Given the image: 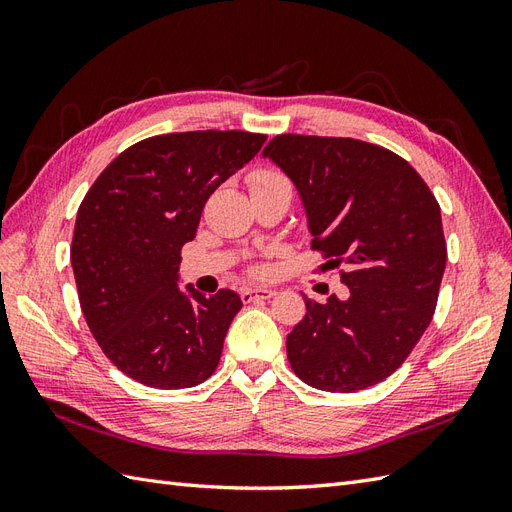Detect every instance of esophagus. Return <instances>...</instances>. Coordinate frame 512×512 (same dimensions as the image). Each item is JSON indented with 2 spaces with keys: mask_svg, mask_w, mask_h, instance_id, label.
<instances>
[{
  "mask_svg": "<svg viewBox=\"0 0 512 512\" xmlns=\"http://www.w3.org/2000/svg\"><path fill=\"white\" fill-rule=\"evenodd\" d=\"M275 297V290L273 288H250V290H243L241 292V299L243 303H254V301H267Z\"/></svg>",
  "mask_w": 512,
  "mask_h": 512,
  "instance_id": "1",
  "label": "esophagus"
}]
</instances>
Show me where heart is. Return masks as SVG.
I'll return each instance as SVG.
<instances>
[{"instance_id": "obj_1", "label": "heart", "mask_w": 512, "mask_h": 512, "mask_svg": "<svg viewBox=\"0 0 512 512\" xmlns=\"http://www.w3.org/2000/svg\"><path fill=\"white\" fill-rule=\"evenodd\" d=\"M277 181H286V177L282 173H277V170H271V168H258L250 175V188L254 192L258 188H265V185H271V183H277ZM254 273L262 275V273H265V269L256 267Z\"/></svg>"}]
</instances>
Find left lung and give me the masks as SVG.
<instances>
[{"instance_id":"left-lung-1","label":"left lung","mask_w":512,"mask_h":512,"mask_svg":"<svg viewBox=\"0 0 512 512\" xmlns=\"http://www.w3.org/2000/svg\"><path fill=\"white\" fill-rule=\"evenodd\" d=\"M297 185L312 250L348 297L305 299L286 337L294 374L320 391L354 393L389 378L436 312L446 241L436 196L397 153L356 138L280 134L262 151Z\"/></svg>"}]
</instances>
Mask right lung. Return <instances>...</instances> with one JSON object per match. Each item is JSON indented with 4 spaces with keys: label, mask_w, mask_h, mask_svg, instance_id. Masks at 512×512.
<instances>
[{
    "label": "right lung",
    "mask_w": 512,
    "mask_h": 512,
    "mask_svg": "<svg viewBox=\"0 0 512 512\" xmlns=\"http://www.w3.org/2000/svg\"><path fill=\"white\" fill-rule=\"evenodd\" d=\"M265 134L198 130L121 151L85 194L70 247L83 316L119 371L153 389H190L220 363L241 299L179 290L181 247L220 183L250 162Z\"/></svg>",
    "instance_id": "right-lung-1"
}]
</instances>
